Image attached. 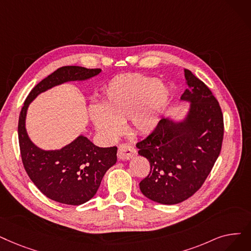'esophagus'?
Listing matches in <instances>:
<instances>
[{
  "label": "esophagus",
  "instance_id": "34e87169",
  "mask_svg": "<svg viewBox=\"0 0 251 251\" xmlns=\"http://www.w3.org/2000/svg\"><path fill=\"white\" fill-rule=\"evenodd\" d=\"M136 154L135 148L130 144H121L118 148V158L120 160H129Z\"/></svg>",
  "mask_w": 251,
  "mask_h": 251
}]
</instances>
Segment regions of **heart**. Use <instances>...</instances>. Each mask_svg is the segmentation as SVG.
I'll return each instance as SVG.
<instances>
[{"label":"heart","mask_w":251,"mask_h":251,"mask_svg":"<svg viewBox=\"0 0 251 251\" xmlns=\"http://www.w3.org/2000/svg\"><path fill=\"white\" fill-rule=\"evenodd\" d=\"M168 97V88L157 78L141 74L119 75L107 86L102 108H92V120L106 137L118 135L127 120L135 133L149 134L158 126Z\"/></svg>","instance_id":"obj_1"}]
</instances>
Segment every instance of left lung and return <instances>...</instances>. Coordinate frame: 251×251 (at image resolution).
<instances>
[{"mask_svg": "<svg viewBox=\"0 0 251 251\" xmlns=\"http://www.w3.org/2000/svg\"><path fill=\"white\" fill-rule=\"evenodd\" d=\"M188 88L180 99L191 101L183 122L162 119L146 138L138 154L150 162L148 176L139 182L147 198L177 204L197 192L219 158L224 139V116L210 89L193 73L183 70Z\"/></svg>", "mask_w": 251, "mask_h": 251, "instance_id": "left-lung-1", "label": "left lung"}]
</instances>
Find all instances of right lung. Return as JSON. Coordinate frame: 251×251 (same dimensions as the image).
Instances as JSON below:
<instances>
[{
    "label": "right lung",
    "instance_id": "add662e5",
    "mask_svg": "<svg viewBox=\"0 0 251 251\" xmlns=\"http://www.w3.org/2000/svg\"><path fill=\"white\" fill-rule=\"evenodd\" d=\"M100 72V69L75 65L59 68L31 89L20 111L18 140L21 160L31 181L53 201L81 205L90 200L99 190L104 173L117 162V147H96L81 135L61 150L43 151L31 143L26 133L25 116L28 104L38 94L53 86L89 79Z\"/></svg>",
    "mask_w": 251,
    "mask_h": 251
}]
</instances>
